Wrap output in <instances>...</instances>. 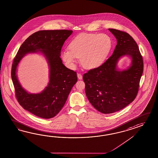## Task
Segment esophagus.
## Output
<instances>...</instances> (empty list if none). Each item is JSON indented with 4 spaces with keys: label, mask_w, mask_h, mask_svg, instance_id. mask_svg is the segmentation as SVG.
I'll list each match as a JSON object with an SVG mask.
<instances>
[{
    "label": "esophagus",
    "mask_w": 158,
    "mask_h": 158,
    "mask_svg": "<svg viewBox=\"0 0 158 158\" xmlns=\"http://www.w3.org/2000/svg\"><path fill=\"white\" fill-rule=\"evenodd\" d=\"M77 78L79 79V80H81L83 79V77L82 75H81V73H77Z\"/></svg>",
    "instance_id": "1"
}]
</instances>
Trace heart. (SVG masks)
Returning <instances> with one entry per match:
<instances>
[{"mask_svg": "<svg viewBox=\"0 0 158 158\" xmlns=\"http://www.w3.org/2000/svg\"><path fill=\"white\" fill-rule=\"evenodd\" d=\"M112 41L106 34H81L71 42L69 49L61 52V58L70 69L75 67L77 58L86 69H95L102 65L111 52Z\"/></svg>", "mask_w": 158, "mask_h": 158, "instance_id": "obj_1", "label": "heart"}]
</instances>
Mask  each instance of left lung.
Instances as JSON below:
<instances>
[{
  "label": "left lung",
  "instance_id": "obj_1",
  "mask_svg": "<svg viewBox=\"0 0 158 158\" xmlns=\"http://www.w3.org/2000/svg\"><path fill=\"white\" fill-rule=\"evenodd\" d=\"M108 30L117 41L113 54L102 65L83 76L89 102L106 114L119 111L133 102L143 71L142 56L134 39L125 32ZM124 56L131 58V64L126 69L120 70L117 64Z\"/></svg>",
  "mask_w": 158,
  "mask_h": 158
}]
</instances>
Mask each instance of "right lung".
I'll return each instance as SVG.
<instances>
[{
	"mask_svg": "<svg viewBox=\"0 0 158 158\" xmlns=\"http://www.w3.org/2000/svg\"><path fill=\"white\" fill-rule=\"evenodd\" d=\"M71 30H42L30 35L23 43L12 63L11 78L16 96L20 106L43 119L56 115L65 104L77 81V73L67 68L60 58L62 46L72 34ZM42 54L49 69V81L40 93H28L21 86L17 76V67L27 54Z\"/></svg>",
	"mask_w": 158,
	"mask_h": 158,
	"instance_id": "obj_1",
	"label": "right lung"
}]
</instances>
